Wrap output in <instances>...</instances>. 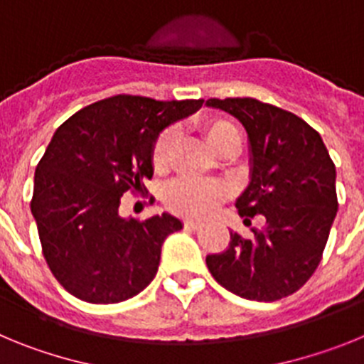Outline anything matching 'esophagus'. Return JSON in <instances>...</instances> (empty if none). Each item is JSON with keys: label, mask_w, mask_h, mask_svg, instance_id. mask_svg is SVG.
<instances>
[{"label": "esophagus", "mask_w": 364, "mask_h": 364, "mask_svg": "<svg viewBox=\"0 0 364 364\" xmlns=\"http://www.w3.org/2000/svg\"><path fill=\"white\" fill-rule=\"evenodd\" d=\"M184 228H188V230H198V228H202V222L200 220H191V218H186Z\"/></svg>", "instance_id": "obj_1"}]
</instances>
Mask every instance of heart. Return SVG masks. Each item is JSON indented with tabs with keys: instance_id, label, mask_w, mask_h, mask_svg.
<instances>
[{
	"instance_id": "b5f03b06",
	"label": "heart",
	"mask_w": 364,
	"mask_h": 364,
	"mask_svg": "<svg viewBox=\"0 0 364 364\" xmlns=\"http://www.w3.org/2000/svg\"><path fill=\"white\" fill-rule=\"evenodd\" d=\"M198 131L204 136L205 144L217 154H222L228 149H239L240 131L239 127L228 118L213 117L204 118L197 124ZM176 146V133L171 129L164 131L154 140L153 151H151V162L154 171L164 173L171 164L173 153ZM228 189L218 182L211 180H176L173 182L166 193V204L171 211L186 217H204L211 213L224 200Z\"/></svg>"
}]
</instances>
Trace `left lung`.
I'll return each mask as SVG.
<instances>
[{
  "label": "left lung",
  "mask_w": 364,
  "mask_h": 364,
  "mask_svg": "<svg viewBox=\"0 0 364 364\" xmlns=\"http://www.w3.org/2000/svg\"><path fill=\"white\" fill-rule=\"evenodd\" d=\"M247 133L250 184L235 205L244 224L264 215L253 239L231 231L230 246L205 257L220 286L250 301L295 294L319 266L337 215L336 166L323 138L294 112L255 98H210Z\"/></svg>",
  "instance_id": "left-lung-1"
}]
</instances>
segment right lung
Masks as SVG:
<instances>
[{"label": "right lung", "instance_id": "obj_1", "mask_svg": "<svg viewBox=\"0 0 364 364\" xmlns=\"http://www.w3.org/2000/svg\"><path fill=\"white\" fill-rule=\"evenodd\" d=\"M202 104L118 95L56 129L36 167L31 211L50 272L74 297L114 304L154 279L164 240L182 230V220L169 213L125 218L120 198L146 191L154 140Z\"/></svg>", "mask_w": 364, "mask_h": 364}]
</instances>
